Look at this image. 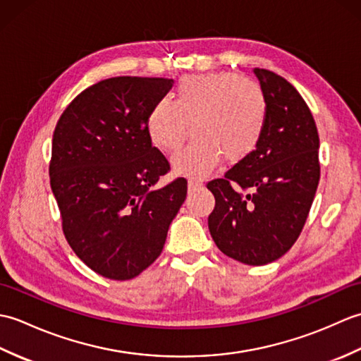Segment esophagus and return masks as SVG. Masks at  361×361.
<instances>
[{
  "label": "esophagus",
  "mask_w": 361,
  "mask_h": 361,
  "mask_svg": "<svg viewBox=\"0 0 361 361\" xmlns=\"http://www.w3.org/2000/svg\"><path fill=\"white\" fill-rule=\"evenodd\" d=\"M202 186H203L202 180H198V178H189V180H188V188H189V190H197L198 188H202Z\"/></svg>",
  "instance_id": "1"
}]
</instances>
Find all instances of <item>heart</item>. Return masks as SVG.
Returning <instances> with one entry per match:
<instances>
[{
	"instance_id": "b5f03b06",
	"label": "heart",
	"mask_w": 361,
	"mask_h": 361,
	"mask_svg": "<svg viewBox=\"0 0 361 361\" xmlns=\"http://www.w3.org/2000/svg\"><path fill=\"white\" fill-rule=\"evenodd\" d=\"M268 116V97L256 80L221 71L181 79L173 102L164 97L153 104L145 126L153 145L164 152L178 149L192 130L195 137L172 166L176 173L203 176L221 157L229 164L250 158L264 140Z\"/></svg>"
}]
</instances>
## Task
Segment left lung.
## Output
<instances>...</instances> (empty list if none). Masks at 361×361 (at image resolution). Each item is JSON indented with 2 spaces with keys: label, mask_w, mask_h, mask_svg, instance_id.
<instances>
[{
  "label": "left lung",
  "mask_w": 361,
  "mask_h": 361,
  "mask_svg": "<svg viewBox=\"0 0 361 361\" xmlns=\"http://www.w3.org/2000/svg\"><path fill=\"white\" fill-rule=\"evenodd\" d=\"M270 105L256 152L209 181L216 198L208 226L219 250L247 265H265L293 247L319 181V136L301 94L281 75L255 68Z\"/></svg>",
  "instance_id": "left-lung-1"
}]
</instances>
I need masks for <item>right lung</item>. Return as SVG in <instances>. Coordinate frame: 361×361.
Listing matches in <instances>:
<instances>
[{
	"label": "right lung",
	"instance_id": "add662e5",
	"mask_svg": "<svg viewBox=\"0 0 361 361\" xmlns=\"http://www.w3.org/2000/svg\"><path fill=\"white\" fill-rule=\"evenodd\" d=\"M172 79L121 75L83 90L52 136L49 180L68 243L104 278L133 279L163 251L186 178L155 188L171 164L147 133Z\"/></svg>",
	"mask_w": 361,
	"mask_h": 361
}]
</instances>
